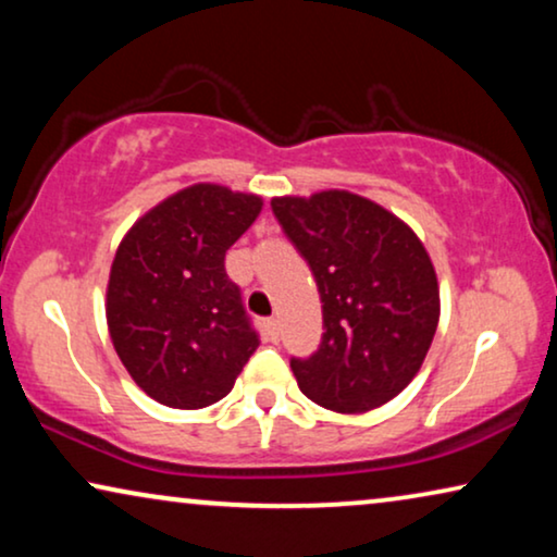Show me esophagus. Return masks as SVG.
<instances>
[{"mask_svg":"<svg viewBox=\"0 0 557 557\" xmlns=\"http://www.w3.org/2000/svg\"><path fill=\"white\" fill-rule=\"evenodd\" d=\"M263 330H265V334H269L271 342L278 339V322H276V319H265Z\"/></svg>","mask_w":557,"mask_h":557,"instance_id":"34e87169","label":"esophagus"}]
</instances>
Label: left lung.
Listing matches in <instances>:
<instances>
[{"label":"left lung","mask_w":557,"mask_h":557,"mask_svg":"<svg viewBox=\"0 0 557 557\" xmlns=\"http://www.w3.org/2000/svg\"><path fill=\"white\" fill-rule=\"evenodd\" d=\"M271 210L322 299L317 352L292 357L301 393L337 413L385 406L421 370L438 326V281L423 243L345 189L273 197Z\"/></svg>","instance_id":"8db88e82"}]
</instances>
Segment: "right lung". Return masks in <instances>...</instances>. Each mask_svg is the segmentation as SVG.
<instances>
[{
  "label": "right lung",
  "mask_w": 557,
  "mask_h": 557,
  "mask_svg": "<svg viewBox=\"0 0 557 557\" xmlns=\"http://www.w3.org/2000/svg\"><path fill=\"white\" fill-rule=\"evenodd\" d=\"M263 202L193 185L134 223L113 258L106 319L128 375L149 398L195 410L225 398L258 347L225 253Z\"/></svg>",
  "instance_id": "1"
}]
</instances>
